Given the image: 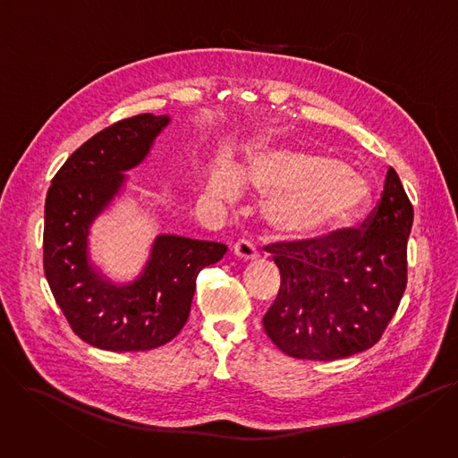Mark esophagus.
Returning <instances> with one entry per match:
<instances>
[{
    "instance_id": "1",
    "label": "esophagus",
    "mask_w": 458,
    "mask_h": 458,
    "mask_svg": "<svg viewBox=\"0 0 458 458\" xmlns=\"http://www.w3.org/2000/svg\"><path fill=\"white\" fill-rule=\"evenodd\" d=\"M233 252H234L236 259H240V260H243V262L259 259V249H257L255 245H252L249 240H245V238L238 240V242L233 245Z\"/></svg>"
}]
</instances>
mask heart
<instances>
[{
  "mask_svg": "<svg viewBox=\"0 0 458 458\" xmlns=\"http://www.w3.org/2000/svg\"><path fill=\"white\" fill-rule=\"evenodd\" d=\"M262 194L266 218L273 229L293 238H310L344 225L357 215L369 196L368 182L331 157L303 150H266L250 158L242 173ZM238 176L227 165L209 174V191L233 196Z\"/></svg>",
  "mask_w": 458,
  "mask_h": 458,
  "instance_id": "heart-1",
  "label": "heart"
}]
</instances>
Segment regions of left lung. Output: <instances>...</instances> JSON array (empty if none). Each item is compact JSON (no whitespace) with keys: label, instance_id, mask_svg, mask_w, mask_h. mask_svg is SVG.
Wrapping results in <instances>:
<instances>
[{"label":"left lung","instance_id":"left-lung-1","mask_svg":"<svg viewBox=\"0 0 458 458\" xmlns=\"http://www.w3.org/2000/svg\"><path fill=\"white\" fill-rule=\"evenodd\" d=\"M413 206L393 167L360 229L276 242V300L264 317L273 344L293 359L340 360L373 347L408 284Z\"/></svg>","mask_w":458,"mask_h":458}]
</instances>
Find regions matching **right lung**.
<instances>
[{"instance_id":"obj_1","label":"right lung","mask_w":458,"mask_h":458,"mask_svg":"<svg viewBox=\"0 0 458 458\" xmlns=\"http://www.w3.org/2000/svg\"><path fill=\"white\" fill-rule=\"evenodd\" d=\"M169 116L138 114L99 131L76 148L45 199L43 271L72 331L104 351H148L185 326L198 273L227 252L218 242L162 234L140 276L116 285L89 259V229L140 165Z\"/></svg>"}]
</instances>
